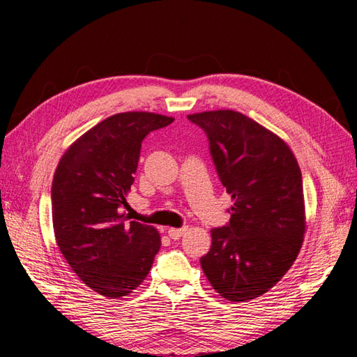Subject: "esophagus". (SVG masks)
<instances>
[{
  "instance_id": "obj_1",
  "label": "esophagus",
  "mask_w": 357,
  "mask_h": 357,
  "mask_svg": "<svg viewBox=\"0 0 357 357\" xmlns=\"http://www.w3.org/2000/svg\"><path fill=\"white\" fill-rule=\"evenodd\" d=\"M187 231V227H183V228H170L168 229V236H170L172 239H179L183 234Z\"/></svg>"
}]
</instances>
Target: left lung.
<instances>
[{
  "label": "left lung",
  "instance_id": "1",
  "mask_svg": "<svg viewBox=\"0 0 357 357\" xmlns=\"http://www.w3.org/2000/svg\"><path fill=\"white\" fill-rule=\"evenodd\" d=\"M187 118L206 132L217 174L234 200L227 225L211 229L203 273L227 301L259 298L287 274L304 241L298 160L280 137L239 112Z\"/></svg>",
  "mask_w": 357,
  "mask_h": 357
}]
</instances>
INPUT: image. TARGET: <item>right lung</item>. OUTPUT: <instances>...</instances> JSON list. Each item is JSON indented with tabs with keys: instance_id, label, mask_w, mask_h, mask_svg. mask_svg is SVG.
<instances>
[{
	"instance_id": "1",
	"label": "right lung",
	"mask_w": 357,
	"mask_h": 357,
	"mask_svg": "<svg viewBox=\"0 0 357 357\" xmlns=\"http://www.w3.org/2000/svg\"><path fill=\"white\" fill-rule=\"evenodd\" d=\"M173 118L126 112L100 121L70 144L52 183L56 244L72 271L96 293L116 299L146 279L160 234L128 222L126 197L134 184L142 142Z\"/></svg>"
}]
</instances>
